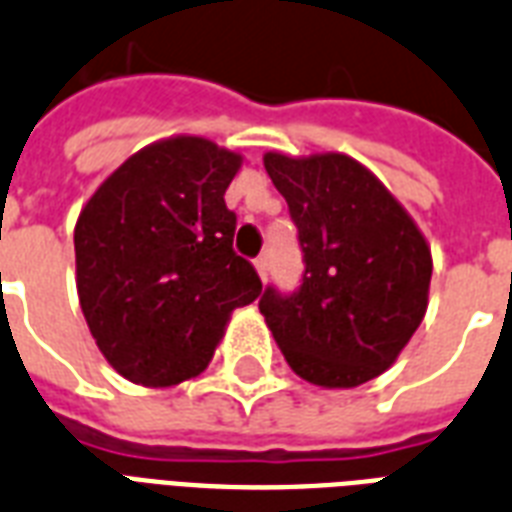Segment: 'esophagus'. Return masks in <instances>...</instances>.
<instances>
[{"label":"esophagus","mask_w":512,"mask_h":512,"mask_svg":"<svg viewBox=\"0 0 512 512\" xmlns=\"http://www.w3.org/2000/svg\"><path fill=\"white\" fill-rule=\"evenodd\" d=\"M255 268L260 273V279H265V273H268V260H265V255L255 257Z\"/></svg>","instance_id":"esophagus-1"}]
</instances>
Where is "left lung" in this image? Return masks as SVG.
Returning <instances> with one entry per match:
<instances>
[{
  "label": "left lung",
  "mask_w": 512,
  "mask_h": 512,
  "mask_svg": "<svg viewBox=\"0 0 512 512\" xmlns=\"http://www.w3.org/2000/svg\"><path fill=\"white\" fill-rule=\"evenodd\" d=\"M303 249L292 295L265 287L260 314L308 384L351 389L381 376L424 319L432 255L411 214L341 152H265Z\"/></svg>",
  "instance_id": "obj_1"
}]
</instances>
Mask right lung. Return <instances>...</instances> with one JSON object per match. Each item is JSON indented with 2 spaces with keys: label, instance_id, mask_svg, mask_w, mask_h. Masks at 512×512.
I'll list each match as a JSON object with an SVG mask.
<instances>
[{
  "label": "right lung",
  "instance_id": "add662e5",
  "mask_svg": "<svg viewBox=\"0 0 512 512\" xmlns=\"http://www.w3.org/2000/svg\"><path fill=\"white\" fill-rule=\"evenodd\" d=\"M241 155L171 136L112 171L74 225L77 295L107 362L128 381L171 386L214 357L233 308L263 282L233 252L225 190Z\"/></svg>",
  "mask_w": 512,
  "mask_h": 512
}]
</instances>
